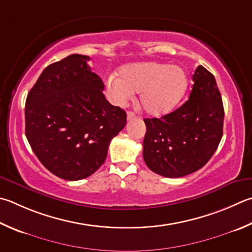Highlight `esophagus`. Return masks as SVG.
<instances>
[{"instance_id": "34e87169", "label": "esophagus", "mask_w": 252, "mask_h": 252, "mask_svg": "<svg viewBox=\"0 0 252 252\" xmlns=\"http://www.w3.org/2000/svg\"><path fill=\"white\" fill-rule=\"evenodd\" d=\"M126 119H127V121H131V120H133V119H135V114H134V112H132V111H129V112H127V114H126Z\"/></svg>"}]
</instances>
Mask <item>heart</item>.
<instances>
[{"mask_svg":"<svg viewBox=\"0 0 252 252\" xmlns=\"http://www.w3.org/2000/svg\"><path fill=\"white\" fill-rule=\"evenodd\" d=\"M189 87V78L181 67L170 63L146 62L129 63L120 68L119 77L106 80V91L111 101L123 106L134 93L145 113L161 117L170 113L182 101Z\"/></svg>","mask_w":252,"mask_h":252,"instance_id":"obj_1","label":"heart"}]
</instances>
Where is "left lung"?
Segmentation results:
<instances>
[{
	"label": "left lung",
	"instance_id": "left-lung-1",
	"mask_svg": "<svg viewBox=\"0 0 252 252\" xmlns=\"http://www.w3.org/2000/svg\"><path fill=\"white\" fill-rule=\"evenodd\" d=\"M193 81L189 99L183 106L159 119H144V162L164 177H182L198 171L222 138L225 112L214 75L198 66Z\"/></svg>",
	"mask_w": 252,
	"mask_h": 252
}]
</instances>
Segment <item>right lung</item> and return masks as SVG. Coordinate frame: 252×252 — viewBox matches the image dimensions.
<instances>
[{
	"label": "right lung",
	"instance_id": "add662e5",
	"mask_svg": "<svg viewBox=\"0 0 252 252\" xmlns=\"http://www.w3.org/2000/svg\"><path fill=\"white\" fill-rule=\"evenodd\" d=\"M90 58L74 54L47 66L30 90L25 134L43 165L67 181L94 174L107 158L126 113L109 103Z\"/></svg>",
	"mask_w": 252,
	"mask_h": 252
}]
</instances>
